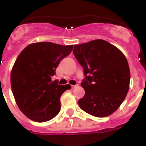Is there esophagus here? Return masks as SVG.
<instances>
[{
    "label": "esophagus",
    "mask_w": 146,
    "mask_h": 146,
    "mask_svg": "<svg viewBox=\"0 0 146 146\" xmlns=\"http://www.w3.org/2000/svg\"><path fill=\"white\" fill-rule=\"evenodd\" d=\"M78 87V85H72V89H74V88H76Z\"/></svg>",
    "instance_id": "1"
}]
</instances>
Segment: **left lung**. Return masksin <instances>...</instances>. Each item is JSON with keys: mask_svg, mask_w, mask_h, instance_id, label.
I'll return each mask as SVG.
<instances>
[{"mask_svg": "<svg viewBox=\"0 0 146 146\" xmlns=\"http://www.w3.org/2000/svg\"><path fill=\"white\" fill-rule=\"evenodd\" d=\"M73 53L84 71L81 86L86 94L78 101L80 108L99 118L111 115L129 88L130 70L125 55L102 39L74 45Z\"/></svg>", "mask_w": 146, "mask_h": 146, "instance_id": "8db88e82", "label": "left lung"}]
</instances>
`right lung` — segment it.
Here are the masks:
<instances>
[{
    "label": "right lung",
    "mask_w": 146,
    "mask_h": 146,
    "mask_svg": "<svg viewBox=\"0 0 146 146\" xmlns=\"http://www.w3.org/2000/svg\"><path fill=\"white\" fill-rule=\"evenodd\" d=\"M72 49L73 45L38 42L27 46L17 58L11 72V90L18 108L32 121H50L60 112V96L71 86L58 85L51 77Z\"/></svg>",
    "instance_id": "1"
}]
</instances>
